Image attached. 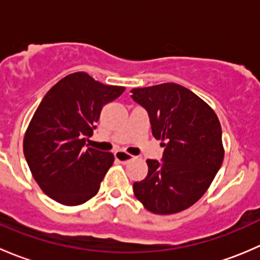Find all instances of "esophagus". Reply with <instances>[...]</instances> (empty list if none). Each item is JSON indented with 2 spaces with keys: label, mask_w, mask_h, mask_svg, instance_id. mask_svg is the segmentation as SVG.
<instances>
[{
  "label": "esophagus",
  "mask_w": 260,
  "mask_h": 260,
  "mask_svg": "<svg viewBox=\"0 0 260 260\" xmlns=\"http://www.w3.org/2000/svg\"><path fill=\"white\" fill-rule=\"evenodd\" d=\"M114 156H115V159H117V161H119L120 164H127V162L132 161V159L135 158L132 154L127 153V152H123V151H117L114 153Z\"/></svg>",
  "instance_id": "1"
}]
</instances>
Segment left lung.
I'll use <instances>...</instances> for the list:
<instances>
[{"label":"left lung","instance_id":"obj_1","mask_svg":"<svg viewBox=\"0 0 260 260\" xmlns=\"http://www.w3.org/2000/svg\"><path fill=\"white\" fill-rule=\"evenodd\" d=\"M131 91L133 101L147 109L152 135L165 147L162 162L147 159L148 174L133 183L135 196L153 214L186 210L210 187L224 159L219 118L206 102L180 84Z\"/></svg>","mask_w":260,"mask_h":260}]
</instances>
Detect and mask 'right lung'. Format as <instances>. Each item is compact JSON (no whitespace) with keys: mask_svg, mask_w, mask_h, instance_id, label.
<instances>
[{"mask_svg":"<svg viewBox=\"0 0 260 260\" xmlns=\"http://www.w3.org/2000/svg\"><path fill=\"white\" fill-rule=\"evenodd\" d=\"M124 86L104 85L84 72L57 81L45 94L23 137V154L38 185L65 206L86 203L98 193L114 156L88 147L104 104Z\"/></svg>","mask_w":260,"mask_h":260,"instance_id":"right-lung-1","label":"right lung"}]
</instances>
